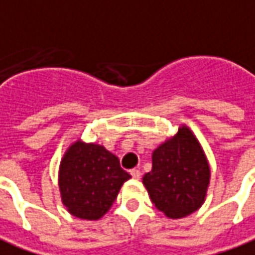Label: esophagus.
Segmentation results:
<instances>
[{
  "mask_svg": "<svg viewBox=\"0 0 255 255\" xmlns=\"http://www.w3.org/2000/svg\"><path fill=\"white\" fill-rule=\"evenodd\" d=\"M129 174L132 175V178H140V175H142V173H140V170H137V169H132V170H129Z\"/></svg>",
  "mask_w": 255,
  "mask_h": 255,
  "instance_id": "1",
  "label": "esophagus"
}]
</instances>
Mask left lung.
I'll return each mask as SVG.
<instances>
[{"mask_svg": "<svg viewBox=\"0 0 255 255\" xmlns=\"http://www.w3.org/2000/svg\"><path fill=\"white\" fill-rule=\"evenodd\" d=\"M143 184L156 208L171 219L188 216L204 203L209 184L208 162L199 142L182 127L152 152V170Z\"/></svg>", "mask_w": 255, "mask_h": 255, "instance_id": "8db88e82", "label": "left lung"}]
</instances>
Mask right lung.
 <instances>
[{"instance_id":"add662e5","label":"right lung","mask_w":255,"mask_h":255,"mask_svg":"<svg viewBox=\"0 0 255 255\" xmlns=\"http://www.w3.org/2000/svg\"><path fill=\"white\" fill-rule=\"evenodd\" d=\"M128 178L131 175L112 152L99 144L75 142L60 163L62 201L77 218L97 220L108 212Z\"/></svg>"}]
</instances>
